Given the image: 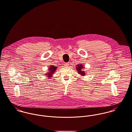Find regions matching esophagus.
Segmentation results:
<instances>
[{
	"mask_svg": "<svg viewBox=\"0 0 132 132\" xmlns=\"http://www.w3.org/2000/svg\"><path fill=\"white\" fill-rule=\"evenodd\" d=\"M64 65H65V66H68L69 65V64L68 63H65Z\"/></svg>",
	"mask_w": 132,
	"mask_h": 132,
	"instance_id": "obj_1",
	"label": "esophagus"
}]
</instances>
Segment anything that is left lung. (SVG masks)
Returning <instances> with one entry per match:
<instances>
[{"mask_svg": "<svg viewBox=\"0 0 132 132\" xmlns=\"http://www.w3.org/2000/svg\"><path fill=\"white\" fill-rule=\"evenodd\" d=\"M76 68H77V70L78 71V72H79V74H80L81 76H85V72L84 71H82V70H81L83 68V66L81 64H80V65L78 64Z\"/></svg>", "mask_w": 132, "mask_h": 132, "instance_id": "left-lung-1", "label": "left lung"}]
</instances>
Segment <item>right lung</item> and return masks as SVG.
I'll use <instances>...</instances> for the list:
<instances>
[{
	"label": "right lung",
	"instance_id": "add662e5",
	"mask_svg": "<svg viewBox=\"0 0 132 132\" xmlns=\"http://www.w3.org/2000/svg\"><path fill=\"white\" fill-rule=\"evenodd\" d=\"M56 68H57V67H55V66H51L50 67V68H49V69H50V70H50V72H48L46 75H47V76H48V77H52L53 73H54V72L55 71Z\"/></svg>",
	"mask_w": 132,
	"mask_h": 132
}]
</instances>
